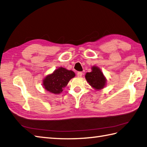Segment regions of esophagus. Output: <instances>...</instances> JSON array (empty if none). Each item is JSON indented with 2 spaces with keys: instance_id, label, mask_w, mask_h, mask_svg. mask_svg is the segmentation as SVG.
Segmentation results:
<instances>
[{
  "instance_id": "obj_1",
  "label": "esophagus",
  "mask_w": 147,
  "mask_h": 147,
  "mask_svg": "<svg viewBox=\"0 0 147 147\" xmlns=\"http://www.w3.org/2000/svg\"><path fill=\"white\" fill-rule=\"evenodd\" d=\"M82 75H83V72H78L77 73V76L78 77H82Z\"/></svg>"
}]
</instances>
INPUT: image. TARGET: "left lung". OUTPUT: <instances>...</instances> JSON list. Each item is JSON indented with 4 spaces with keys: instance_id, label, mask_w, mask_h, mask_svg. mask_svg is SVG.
I'll return each mask as SVG.
<instances>
[{
    "instance_id": "obj_1",
    "label": "left lung",
    "mask_w": 147,
    "mask_h": 147,
    "mask_svg": "<svg viewBox=\"0 0 147 147\" xmlns=\"http://www.w3.org/2000/svg\"><path fill=\"white\" fill-rule=\"evenodd\" d=\"M85 78L90 85L96 90H100L105 85V78L101 70L96 66L92 67L91 72L86 73Z\"/></svg>"
}]
</instances>
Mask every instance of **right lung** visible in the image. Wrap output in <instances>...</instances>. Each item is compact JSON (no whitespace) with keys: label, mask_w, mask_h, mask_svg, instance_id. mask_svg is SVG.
<instances>
[{"label":"right lung","mask_w":147,"mask_h":147,"mask_svg":"<svg viewBox=\"0 0 147 147\" xmlns=\"http://www.w3.org/2000/svg\"><path fill=\"white\" fill-rule=\"evenodd\" d=\"M75 75L73 71L59 67L44 79L43 84L47 91L54 94H59Z\"/></svg>","instance_id":"right-lung-1"}]
</instances>
